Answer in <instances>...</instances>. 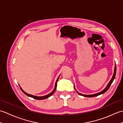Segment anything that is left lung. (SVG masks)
I'll return each instance as SVG.
<instances>
[{
  "instance_id": "obj_1",
  "label": "left lung",
  "mask_w": 123,
  "mask_h": 123,
  "mask_svg": "<svg viewBox=\"0 0 123 123\" xmlns=\"http://www.w3.org/2000/svg\"><path fill=\"white\" fill-rule=\"evenodd\" d=\"M116 64L115 65V68H114V74H113V77H112L111 80H110V81L109 82V83H108V85H107V86L106 87V88L104 89L103 90H102L101 91H100V92H99L98 93H95V94H92V95H83V94H82L81 93L79 92H78V91H77V90L75 89V86L74 85V88L75 89V91H76V92L79 94V95H81V96H82L83 97H96V96H98L99 95H101V94H103L105 93V92H106L108 90V89L109 88V87H110L111 85L112 82H113V81L115 79V75H116Z\"/></svg>"
}]
</instances>
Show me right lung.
Returning a JSON list of instances; mask_svg holds the SVG:
<instances>
[{
    "label": "right lung",
    "instance_id": "right-lung-1",
    "mask_svg": "<svg viewBox=\"0 0 123 123\" xmlns=\"http://www.w3.org/2000/svg\"><path fill=\"white\" fill-rule=\"evenodd\" d=\"M60 75L59 76V77L57 78V80H56V82H55V87H54V88L53 90L52 91L51 93H49V94H48V95H45V96H34V95H31V94H28V93H26V92H25V91L22 89V88L21 87H20V89H21V90L23 91V92H24L26 95H27V96L30 97H32V98H34V99H37V100H43V99H46V98H48L49 97L51 96L52 95H53V94L54 93L56 89V87H57V81H58V80H59V79Z\"/></svg>",
    "mask_w": 123,
    "mask_h": 123
}]
</instances>
